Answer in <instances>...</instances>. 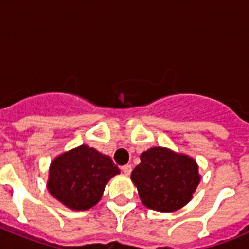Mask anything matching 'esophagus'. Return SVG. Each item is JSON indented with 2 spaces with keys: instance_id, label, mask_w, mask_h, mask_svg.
Returning a JSON list of instances; mask_svg holds the SVG:
<instances>
[{
  "instance_id": "obj_1",
  "label": "esophagus",
  "mask_w": 249,
  "mask_h": 249,
  "mask_svg": "<svg viewBox=\"0 0 249 249\" xmlns=\"http://www.w3.org/2000/svg\"><path fill=\"white\" fill-rule=\"evenodd\" d=\"M122 171H123V173H124V175L129 176V175H131V172H132V166H129V164H126V166L122 167Z\"/></svg>"
}]
</instances>
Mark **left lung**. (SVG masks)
I'll use <instances>...</instances> for the list:
<instances>
[{
    "label": "left lung",
    "instance_id": "8db88e82",
    "mask_svg": "<svg viewBox=\"0 0 249 249\" xmlns=\"http://www.w3.org/2000/svg\"><path fill=\"white\" fill-rule=\"evenodd\" d=\"M140 158L131 179L147 208L176 212L192 199L201 182L195 158L167 147H152L142 152Z\"/></svg>",
    "mask_w": 249,
    "mask_h": 249
}]
</instances>
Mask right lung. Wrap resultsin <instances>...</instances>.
I'll list each match as a JSON object with an SVG mask.
<instances>
[{
    "label": "right lung",
    "mask_w": 249,
    "mask_h": 249,
    "mask_svg": "<svg viewBox=\"0 0 249 249\" xmlns=\"http://www.w3.org/2000/svg\"><path fill=\"white\" fill-rule=\"evenodd\" d=\"M120 169L109 156L87 144L53 158L48 169L47 190L72 211H87L100 202L106 184Z\"/></svg>",
    "instance_id": "add662e5"
}]
</instances>
